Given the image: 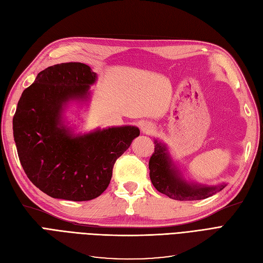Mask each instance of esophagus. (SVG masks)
<instances>
[{"instance_id": "1", "label": "esophagus", "mask_w": 263, "mask_h": 263, "mask_svg": "<svg viewBox=\"0 0 263 263\" xmlns=\"http://www.w3.org/2000/svg\"><path fill=\"white\" fill-rule=\"evenodd\" d=\"M141 130H142V133H144V134H151V133H154L155 129H154V126L153 125L145 124V125H142Z\"/></svg>"}]
</instances>
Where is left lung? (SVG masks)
Instances as JSON below:
<instances>
[{
	"label": "left lung",
	"instance_id": "obj_1",
	"mask_svg": "<svg viewBox=\"0 0 263 263\" xmlns=\"http://www.w3.org/2000/svg\"><path fill=\"white\" fill-rule=\"evenodd\" d=\"M155 144V153L151 155L149 160V176L151 183L160 193L165 194L173 200L194 201L208 198L217 191H221L225 187L224 184L219 186H197L195 184H189L180 178L178 170L174 168L166 153L165 147L157 140Z\"/></svg>",
	"mask_w": 263,
	"mask_h": 263
}]
</instances>
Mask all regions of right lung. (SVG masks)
<instances>
[{
	"mask_svg": "<svg viewBox=\"0 0 263 263\" xmlns=\"http://www.w3.org/2000/svg\"><path fill=\"white\" fill-rule=\"evenodd\" d=\"M97 73L81 62L59 63L37 74L24 90L13 117L21 164L31 183L53 198L81 202L100 196L117 158L139 129L112 127L73 137L61 126L62 106L84 99Z\"/></svg>",
	"mask_w": 263,
	"mask_h": 263,
	"instance_id": "obj_1",
	"label": "right lung"
}]
</instances>
